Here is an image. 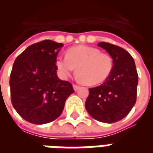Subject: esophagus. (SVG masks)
<instances>
[{
	"instance_id": "esophagus-1",
	"label": "esophagus",
	"mask_w": 153,
	"mask_h": 153,
	"mask_svg": "<svg viewBox=\"0 0 153 153\" xmlns=\"http://www.w3.org/2000/svg\"><path fill=\"white\" fill-rule=\"evenodd\" d=\"M73 88H74V91H77V90L80 87L79 86V85H76V84H74Z\"/></svg>"
}]
</instances>
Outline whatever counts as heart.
<instances>
[{
  "label": "heart",
  "instance_id": "1",
  "mask_svg": "<svg viewBox=\"0 0 153 153\" xmlns=\"http://www.w3.org/2000/svg\"><path fill=\"white\" fill-rule=\"evenodd\" d=\"M56 66L62 79H67L76 68L77 79L93 86L109 77L114 60L110 54L101 52L97 48L80 45L68 49L66 56L56 57Z\"/></svg>",
  "mask_w": 153,
  "mask_h": 153
}]
</instances>
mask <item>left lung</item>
I'll use <instances>...</instances> for the list:
<instances>
[{
    "instance_id": "8db88e82",
    "label": "left lung",
    "mask_w": 153,
    "mask_h": 153,
    "mask_svg": "<svg viewBox=\"0 0 153 153\" xmlns=\"http://www.w3.org/2000/svg\"><path fill=\"white\" fill-rule=\"evenodd\" d=\"M97 46L112 56L114 66L102 84L89 88L85 107L93 118L111 124L125 118L134 106L138 76L134 60L127 51L108 42Z\"/></svg>"
}]
</instances>
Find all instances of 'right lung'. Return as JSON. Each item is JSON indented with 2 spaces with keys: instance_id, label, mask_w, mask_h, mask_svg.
Instances as JSON below:
<instances>
[{
  "instance_id": "add662e5",
  "label": "right lung",
  "mask_w": 153,
  "mask_h": 153,
  "mask_svg": "<svg viewBox=\"0 0 153 153\" xmlns=\"http://www.w3.org/2000/svg\"><path fill=\"white\" fill-rule=\"evenodd\" d=\"M62 46L51 40L33 44L13 65L10 77L12 105L32 124L55 120L63 111L68 97L74 93L70 82L57 77L56 59Z\"/></svg>"
}]
</instances>
